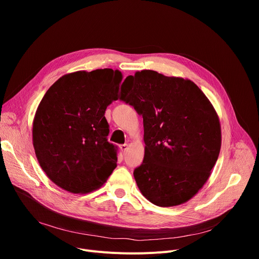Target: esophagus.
I'll return each instance as SVG.
<instances>
[{
    "mask_svg": "<svg viewBox=\"0 0 259 259\" xmlns=\"http://www.w3.org/2000/svg\"><path fill=\"white\" fill-rule=\"evenodd\" d=\"M119 148H120V150H121V152L125 154V153L127 152V150H128V145H127V144H124V145H120V146H119Z\"/></svg>",
    "mask_w": 259,
    "mask_h": 259,
    "instance_id": "34e87169",
    "label": "esophagus"
}]
</instances>
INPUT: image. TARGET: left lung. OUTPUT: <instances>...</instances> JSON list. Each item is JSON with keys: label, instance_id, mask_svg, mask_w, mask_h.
Instances as JSON below:
<instances>
[{"label": "left lung", "instance_id": "left-lung-1", "mask_svg": "<svg viewBox=\"0 0 259 259\" xmlns=\"http://www.w3.org/2000/svg\"><path fill=\"white\" fill-rule=\"evenodd\" d=\"M121 98L144 120L145 155L134 170L142 194L158 207L182 205L209 180L222 147L220 117L192 80L153 70L124 81Z\"/></svg>", "mask_w": 259, "mask_h": 259}]
</instances>
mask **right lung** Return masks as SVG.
Here are the masks:
<instances>
[{
	"label": "right lung",
	"mask_w": 259,
	"mask_h": 259,
	"mask_svg": "<svg viewBox=\"0 0 259 259\" xmlns=\"http://www.w3.org/2000/svg\"><path fill=\"white\" fill-rule=\"evenodd\" d=\"M122 74L110 68L61 76L38 104L32 144L48 179L66 191L100 189L116 167L105 111L119 95Z\"/></svg>",
	"instance_id": "obj_1"
}]
</instances>
